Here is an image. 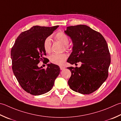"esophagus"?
<instances>
[{
  "label": "esophagus",
  "instance_id": "obj_1",
  "mask_svg": "<svg viewBox=\"0 0 121 121\" xmlns=\"http://www.w3.org/2000/svg\"><path fill=\"white\" fill-rule=\"evenodd\" d=\"M60 70H62L65 69V67H63V66H60Z\"/></svg>",
  "mask_w": 121,
  "mask_h": 121
}]
</instances>
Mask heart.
I'll return each instance as SVG.
<instances>
[{
	"mask_svg": "<svg viewBox=\"0 0 121 121\" xmlns=\"http://www.w3.org/2000/svg\"><path fill=\"white\" fill-rule=\"evenodd\" d=\"M54 38L59 42L64 45L65 50H69L70 46L69 44V38L65 33L62 31H59L54 35ZM43 49L46 53H50L51 51V39L50 37H47L44 39L43 42ZM68 58L67 53H62L60 54H52L49 56L50 62L56 65H61L65 62Z\"/></svg>",
	"mask_w": 121,
	"mask_h": 121,
	"instance_id": "b5f03b06",
	"label": "heart"
}]
</instances>
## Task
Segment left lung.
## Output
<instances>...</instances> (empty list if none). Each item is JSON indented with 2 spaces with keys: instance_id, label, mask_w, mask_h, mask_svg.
<instances>
[{
  "instance_id": "8db88e82",
  "label": "left lung",
  "mask_w": 121,
  "mask_h": 121,
  "mask_svg": "<svg viewBox=\"0 0 121 121\" xmlns=\"http://www.w3.org/2000/svg\"><path fill=\"white\" fill-rule=\"evenodd\" d=\"M65 33L71 38L73 51L67 62L81 66L68 67L71 75L68 84L72 90L83 94L95 91L108 77L111 55L108 44L100 32L88 26H69Z\"/></svg>"
}]
</instances>
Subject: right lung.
<instances>
[{"instance_id": "add662e5", "label": "right lung", "mask_w": 121, "mask_h": 121, "mask_svg": "<svg viewBox=\"0 0 121 121\" xmlns=\"http://www.w3.org/2000/svg\"><path fill=\"white\" fill-rule=\"evenodd\" d=\"M58 27L34 26L21 32L11 48L13 72L21 87L32 95H41L51 90L60 73V68L53 64H48L46 69L38 66L40 61L47 59L44 57V39Z\"/></svg>"}]
</instances>
